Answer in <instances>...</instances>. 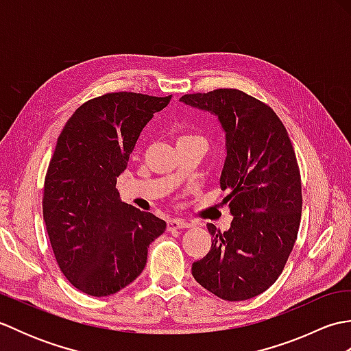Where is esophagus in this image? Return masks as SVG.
Segmentation results:
<instances>
[{
    "label": "esophagus",
    "instance_id": "esophagus-1",
    "mask_svg": "<svg viewBox=\"0 0 351 351\" xmlns=\"http://www.w3.org/2000/svg\"><path fill=\"white\" fill-rule=\"evenodd\" d=\"M191 226V223L181 220V219H169L167 220V230H176V229H187Z\"/></svg>",
    "mask_w": 351,
    "mask_h": 351
}]
</instances>
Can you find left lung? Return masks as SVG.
Listing matches in <instances>:
<instances>
[{
    "instance_id": "1",
    "label": "left lung",
    "mask_w": 351,
    "mask_h": 351,
    "mask_svg": "<svg viewBox=\"0 0 351 351\" xmlns=\"http://www.w3.org/2000/svg\"><path fill=\"white\" fill-rule=\"evenodd\" d=\"M185 106L214 114L225 132L220 187L232 214L225 232L208 223L211 249L193 278L228 302L252 299L278 280L302 217V182L294 147L274 111L237 88L184 95Z\"/></svg>"
}]
</instances>
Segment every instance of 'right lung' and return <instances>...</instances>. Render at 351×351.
Masks as SVG:
<instances>
[{"label":"right lung","mask_w":351,"mask_h":351,"mask_svg":"<svg viewBox=\"0 0 351 351\" xmlns=\"http://www.w3.org/2000/svg\"><path fill=\"white\" fill-rule=\"evenodd\" d=\"M171 96L117 92L77 108L57 138L45 178L43 220L73 287L111 295L143 271L147 247L166 221L121 202L116 190L147 122Z\"/></svg>","instance_id":"right-lung-1"}]
</instances>
